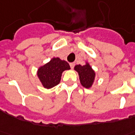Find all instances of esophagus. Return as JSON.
<instances>
[{
	"instance_id": "obj_1",
	"label": "esophagus",
	"mask_w": 135,
	"mask_h": 135,
	"mask_svg": "<svg viewBox=\"0 0 135 135\" xmlns=\"http://www.w3.org/2000/svg\"><path fill=\"white\" fill-rule=\"evenodd\" d=\"M74 66H75V63H70V67L71 68V69H74Z\"/></svg>"
}]
</instances>
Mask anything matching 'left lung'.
Returning a JSON list of instances; mask_svg holds the SVG:
<instances>
[{
    "label": "left lung",
    "mask_w": 135,
    "mask_h": 135,
    "mask_svg": "<svg viewBox=\"0 0 135 135\" xmlns=\"http://www.w3.org/2000/svg\"><path fill=\"white\" fill-rule=\"evenodd\" d=\"M74 70L77 71L79 74L81 84L86 89H90L95 80L96 73L89 63L86 61L85 64L83 66L76 65Z\"/></svg>",
    "instance_id": "8db88e82"
}]
</instances>
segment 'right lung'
<instances>
[{"instance_id": "obj_1", "label": "right lung", "mask_w": 135, "mask_h": 135, "mask_svg": "<svg viewBox=\"0 0 135 135\" xmlns=\"http://www.w3.org/2000/svg\"><path fill=\"white\" fill-rule=\"evenodd\" d=\"M70 69L66 61L59 57H53L49 62L38 69L36 74L43 86L49 89L59 84L62 73Z\"/></svg>"}]
</instances>
